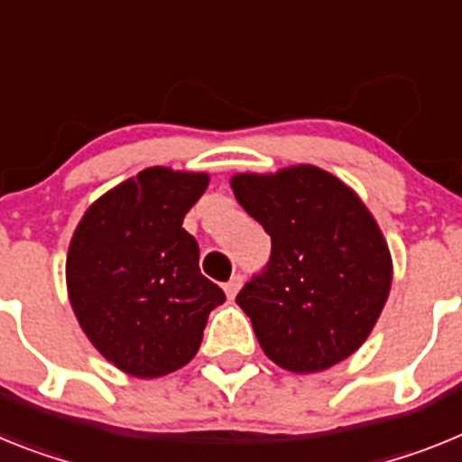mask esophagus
Here are the masks:
<instances>
[{
  "label": "esophagus",
  "mask_w": 462,
  "mask_h": 462,
  "mask_svg": "<svg viewBox=\"0 0 462 462\" xmlns=\"http://www.w3.org/2000/svg\"><path fill=\"white\" fill-rule=\"evenodd\" d=\"M242 281H244L242 274H235L230 281H227V283H226L227 298H235L236 292H239V288H242Z\"/></svg>",
  "instance_id": "34e87169"
}]
</instances>
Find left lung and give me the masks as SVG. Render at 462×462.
Instances as JSON below:
<instances>
[{
    "label": "left lung",
    "instance_id": "left-lung-1",
    "mask_svg": "<svg viewBox=\"0 0 462 462\" xmlns=\"http://www.w3.org/2000/svg\"><path fill=\"white\" fill-rule=\"evenodd\" d=\"M236 202L272 236V255L236 295L267 358L320 372L348 358L391 291V254L351 188L300 164L232 179Z\"/></svg>",
    "mask_w": 462,
    "mask_h": 462
}]
</instances>
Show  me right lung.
<instances>
[{
	"instance_id": "right-lung-1",
	"label": "right lung",
	"mask_w": 462,
	"mask_h": 462,
	"mask_svg": "<svg viewBox=\"0 0 462 462\" xmlns=\"http://www.w3.org/2000/svg\"><path fill=\"white\" fill-rule=\"evenodd\" d=\"M207 174L151 167L92 204L71 236L67 288L104 358L139 379L170 374L198 353L226 292L199 272L183 218Z\"/></svg>"
}]
</instances>
